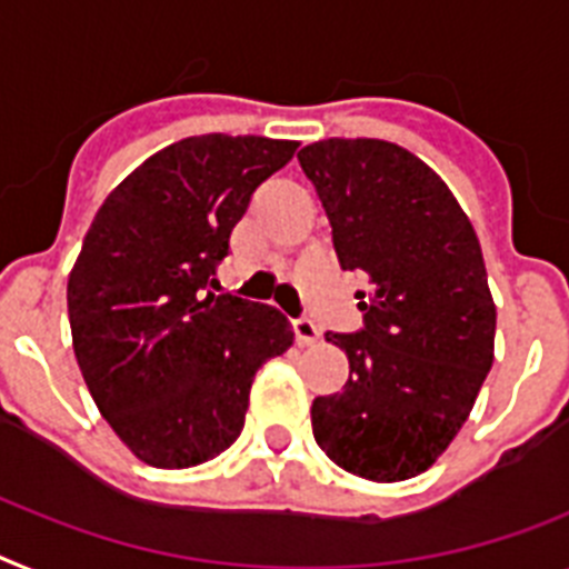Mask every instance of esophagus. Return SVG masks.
<instances>
[{"label":"esophagus","instance_id":"esophagus-1","mask_svg":"<svg viewBox=\"0 0 569 569\" xmlns=\"http://www.w3.org/2000/svg\"><path fill=\"white\" fill-rule=\"evenodd\" d=\"M292 329H295V338H298L300 347H309V343H315L318 338H321V332H318L315 321H309V318H298V321H292Z\"/></svg>","mask_w":569,"mask_h":569}]
</instances>
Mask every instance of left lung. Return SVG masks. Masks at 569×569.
Here are the masks:
<instances>
[{
    "mask_svg": "<svg viewBox=\"0 0 569 569\" xmlns=\"http://www.w3.org/2000/svg\"><path fill=\"white\" fill-rule=\"evenodd\" d=\"M341 269L361 271V332H327L350 358L343 390L312 402L315 442L350 475L428 471L469 419L495 361L498 309L469 217L431 167L379 138L298 152Z\"/></svg>",
    "mask_w": 569,
    "mask_h": 569,
    "instance_id": "8db88e82",
    "label": "left lung"
}]
</instances>
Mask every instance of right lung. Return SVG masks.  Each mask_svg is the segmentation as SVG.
I'll return each instance as SVG.
<instances>
[{
    "mask_svg": "<svg viewBox=\"0 0 569 569\" xmlns=\"http://www.w3.org/2000/svg\"><path fill=\"white\" fill-rule=\"evenodd\" d=\"M298 141L181 138L103 199L69 271V323L94 405L132 455L190 469L246 425L251 381L295 332L269 303L217 295V262L257 184Z\"/></svg>",
    "mask_w": 569,
    "mask_h": 569,
    "instance_id": "obj_1",
    "label": "right lung"
}]
</instances>
